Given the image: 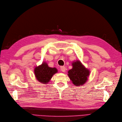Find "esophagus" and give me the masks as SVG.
Listing matches in <instances>:
<instances>
[{
  "mask_svg": "<svg viewBox=\"0 0 122 122\" xmlns=\"http://www.w3.org/2000/svg\"><path fill=\"white\" fill-rule=\"evenodd\" d=\"M60 70H61V71H62V72H64L66 71V67L65 66H61V68H60Z\"/></svg>",
  "mask_w": 122,
  "mask_h": 122,
  "instance_id": "esophagus-1",
  "label": "esophagus"
}]
</instances>
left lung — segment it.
<instances>
[{"label":"left lung","mask_w":122,"mask_h":122,"mask_svg":"<svg viewBox=\"0 0 122 122\" xmlns=\"http://www.w3.org/2000/svg\"><path fill=\"white\" fill-rule=\"evenodd\" d=\"M72 69L68 72L69 78L76 86H81L86 82L90 71L85 68L80 61L73 62Z\"/></svg>","instance_id":"1"}]
</instances>
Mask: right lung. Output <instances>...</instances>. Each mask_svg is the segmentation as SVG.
Segmentation results:
<instances>
[{"instance_id": "1", "label": "right lung", "mask_w": 122, "mask_h": 122, "mask_svg": "<svg viewBox=\"0 0 122 122\" xmlns=\"http://www.w3.org/2000/svg\"><path fill=\"white\" fill-rule=\"evenodd\" d=\"M34 72L36 79L43 84H47L53 75L58 72L56 68H50L45 62L38 66H36Z\"/></svg>"}]
</instances>
